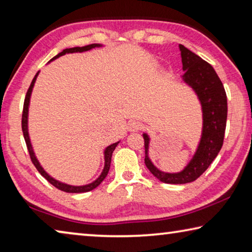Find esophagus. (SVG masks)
I'll list each match as a JSON object with an SVG mask.
<instances>
[{"mask_svg": "<svg viewBox=\"0 0 252 252\" xmlns=\"http://www.w3.org/2000/svg\"><path fill=\"white\" fill-rule=\"evenodd\" d=\"M127 129L131 132H138L142 129V123H140L139 121H131L129 123V126Z\"/></svg>", "mask_w": 252, "mask_h": 252, "instance_id": "obj_1", "label": "esophagus"}]
</instances>
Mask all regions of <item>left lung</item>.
<instances>
[{"instance_id": "obj_1", "label": "left lung", "mask_w": 252, "mask_h": 252, "mask_svg": "<svg viewBox=\"0 0 252 252\" xmlns=\"http://www.w3.org/2000/svg\"><path fill=\"white\" fill-rule=\"evenodd\" d=\"M182 59V81L192 89L202 109V133L197 151L180 172L169 173L158 169L149 158L150 138L143 133L146 158L144 163L161 182L170 185L189 183L201 176L216 159L223 144L227 125V94L223 84L213 67L182 44L179 45Z\"/></svg>"}]
</instances>
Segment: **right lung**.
<instances>
[{"mask_svg":"<svg viewBox=\"0 0 252 252\" xmlns=\"http://www.w3.org/2000/svg\"><path fill=\"white\" fill-rule=\"evenodd\" d=\"M102 46L101 44H90V45H85V46H76V48H70V49H65L63 50L62 52H60L58 55H55V57L51 60V61H53V60L58 59L60 57H62V55L67 54V53H76V52H84V51H89V50H92L94 48H100ZM40 72H37L34 76V79L32 80L31 85H30L29 90L27 92V95H25V100H24V105H23V113H22V131H23V135H24V140H25V143H27V147H28V150L30 153V157H31V160L33 162L34 167L37 169V171L41 173L42 177H44L46 180H48L51 185H53L55 188H58L59 190L61 191H64V192H69V193H82V192H88V191H91L93 189H95V188L100 185V183L104 180L105 177L108 176V172L110 170V164H111V158H112V153L114 151V149L118 146L120 141H118L116 143L111 144V146L106 147L105 150H104V168H103V171L101 172L100 177L96 179L91 183H89V185H85V186H71V185H66V183H63V182H60L58 180H55L54 178H52L51 176H49L48 173L45 172V170L41 167L40 162L37 161L36 157H35V153L33 151V148H32V144H31V140H30V135H29V129H28V118H29V105H30V99H31V94H32V90H33V87H34V83H35L37 75H39Z\"/></svg>","mask_w":252,"mask_h":252,"instance_id":"1","label":"right lung"}]
</instances>
